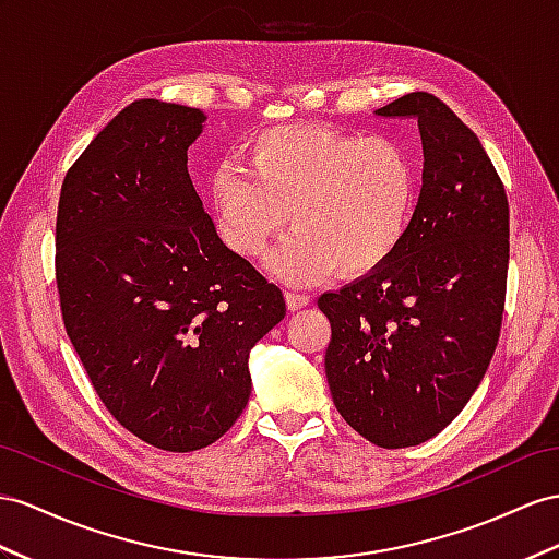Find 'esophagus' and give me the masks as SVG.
Returning a JSON list of instances; mask_svg holds the SVG:
<instances>
[{
  "instance_id": "34e87169",
  "label": "esophagus",
  "mask_w": 559,
  "mask_h": 559,
  "mask_svg": "<svg viewBox=\"0 0 559 559\" xmlns=\"http://www.w3.org/2000/svg\"><path fill=\"white\" fill-rule=\"evenodd\" d=\"M285 305L290 311H299L309 305V297L302 293H285Z\"/></svg>"
}]
</instances>
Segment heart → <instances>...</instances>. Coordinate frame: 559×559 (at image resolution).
I'll return each mask as SVG.
<instances>
[{
  "label": "heart",
  "mask_w": 559,
  "mask_h": 559,
  "mask_svg": "<svg viewBox=\"0 0 559 559\" xmlns=\"http://www.w3.org/2000/svg\"><path fill=\"white\" fill-rule=\"evenodd\" d=\"M418 193L411 153L394 139H364L325 124H285L257 134L248 169L226 165L210 183L219 234L234 252L271 260L285 283L370 274L402 242Z\"/></svg>",
  "instance_id": "1"
}]
</instances>
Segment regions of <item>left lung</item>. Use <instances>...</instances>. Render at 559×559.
Wrapping results in <instances>:
<instances>
[{"mask_svg": "<svg viewBox=\"0 0 559 559\" xmlns=\"http://www.w3.org/2000/svg\"><path fill=\"white\" fill-rule=\"evenodd\" d=\"M418 120L423 189L392 257L319 297L335 408L382 449L432 439L491 364L506 307L510 210L477 134L427 92L376 110Z\"/></svg>", "mask_w": 559, "mask_h": 559, "instance_id": "1", "label": "left lung"}]
</instances>
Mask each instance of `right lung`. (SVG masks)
I'll return each instance as SVG.
<instances>
[{
	"mask_svg": "<svg viewBox=\"0 0 559 559\" xmlns=\"http://www.w3.org/2000/svg\"><path fill=\"white\" fill-rule=\"evenodd\" d=\"M205 112L122 108L68 169L56 283L96 394L155 449L210 447L248 406L250 352L285 317L278 285L217 236L189 177Z\"/></svg>",
	"mask_w": 559,
	"mask_h": 559,
	"instance_id": "1",
	"label": "right lung"
}]
</instances>
